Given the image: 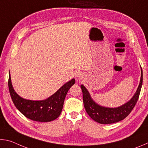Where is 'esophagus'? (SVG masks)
Instances as JSON below:
<instances>
[{
  "instance_id": "esophagus-1",
  "label": "esophagus",
  "mask_w": 148,
  "mask_h": 148,
  "mask_svg": "<svg viewBox=\"0 0 148 148\" xmlns=\"http://www.w3.org/2000/svg\"><path fill=\"white\" fill-rule=\"evenodd\" d=\"M76 80L77 82H81L82 81V74H79V73H78V74H77L76 75Z\"/></svg>"
}]
</instances>
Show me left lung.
<instances>
[{
	"label": "left lung",
	"instance_id": "obj_1",
	"mask_svg": "<svg viewBox=\"0 0 148 148\" xmlns=\"http://www.w3.org/2000/svg\"><path fill=\"white\" fill-rule=\"evenodd\" d=\"M143 74L141 68V77L138 87L132 98L127 103L117 108H106L100 106L91 99L89 91L83 85L81 89L83 92V101L85 109L91 119L101 124H111L124 119L129 116L136 105L142 85Z\"/></svg>",
	"mask_w": 148,
	"mask_h": 148
}]
</instances>
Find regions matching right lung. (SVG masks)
I'll list each match as a JSON object with an SVG mask.
<instances>
[{"instance_id": "obj_1", "label": "right lung", "mask_w": 148, "mask_h": 148, "mask_svg": "<svg viewBox=\"0 0 148 148\" xmlns=\"http://www.w3.org/2000/svg\"><path fill=\"white\" fill-rule=\"evenodd\" d=\"M74 84L75 79H72L47 99L31 101L21 98L14 91L10 74L8 79L10 94L17 109L27 118L40 122L53 121L60 116L67 92Z\"/></svg>"}]
</instances>
